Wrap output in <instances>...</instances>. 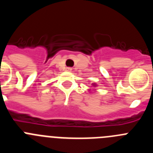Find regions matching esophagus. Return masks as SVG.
<instances>
[{
    "label": "esophagus",
    "instance_id": "34e87169",
    "mask_svg": "<svg viewBox=\"0 0 153 153\" xmlns=\"http://www.w3.org/2000/svg\"><path fill=\"white\" fill-rule=\"evenodd\" d=\"M72 70V68H70V67H67V71H69V72H70Z\"/></svg>",
    "mask_w": 153,
    "mask_h": 153
}]
</instances>
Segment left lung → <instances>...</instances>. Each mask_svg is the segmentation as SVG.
Returning <instances> with one entry per match:
<instances>
[{
	"label": "left lung",
	"instance_id": "left-lung-1",
	"mask_svg": "<svg viewBox=\"0 0 153 153\" xmlns=\"http://www.w3.org/2000/svg\"><path fill=\"white\" fill-rule=\"evenodd\" d=\"M92 85H93V86H94V87L97 86V84H95V83H92Z\"/></svg>",
	"mask_w": 153,
	"mask_h": 153
}]
</instances>
